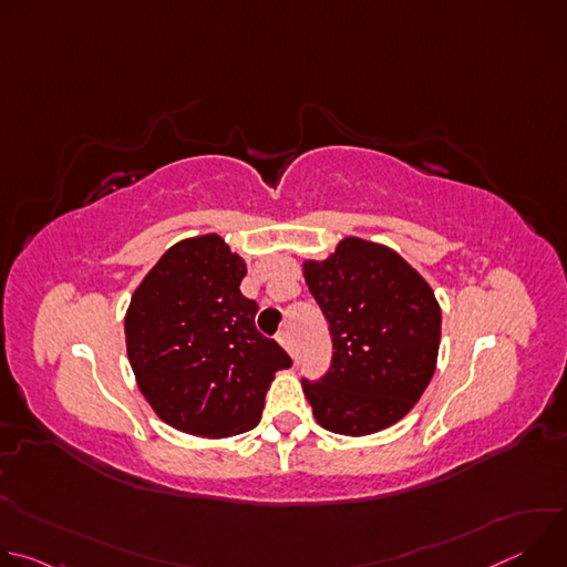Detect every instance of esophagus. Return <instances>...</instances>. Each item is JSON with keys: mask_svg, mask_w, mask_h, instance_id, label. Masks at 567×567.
<instances>
[{"mask_svg": "<svg viewBox=\"0 0 567 567\" xmlns=\"http://www.w3.org/2000/svg\"><path fill=\"white\" fill-rule=\"evenodd\" d=\"M278 343H280L289 354H293V343H291L289 332H280V334H278Z\"/></svg>", "mask_w": 567, "mask_h": 567, "instance_id": "esophagus-1", "label": "esophagus"}]
</instances>
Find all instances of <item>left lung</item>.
Returning <instances> with one entry per match:
<instances>
[{
	"instance_id": "8db88e82",
	"label": "left lung",
	"mask_w": 567,
	"mask_h": 567,
	"mask_svg": "<svg viewBox=\"0 0 567 567\" xmlns=\"http://www.w3.org/2000/svg\"><path fill=\"white\" fill-rule=\"evenodd\" d=\"M302 274L334 348L326 377L302 379L316 422L352 437L396 424L437 363L442 309L431 285L396 251L361 237L341 239L328 260H305Z\"/></svg>"
}]
</instances>
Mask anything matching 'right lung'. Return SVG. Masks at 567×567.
<instances>
[{
    "label": "right lung",
    "mask_w": 567,
    "mask_h": 567,
    "mask_svg": "<svg viewBox=\"0 0 567 567\" xmlns=\"http://www.w3.org/2000/svg\"><path fill=\"white\" fill-rule=\"evenodd\" d=\"M247 262L217 233L177 241L134 289L125 346L138 390L168 426L230 437L258 426L289 354L256 328Z\"/></svg>",
    "instance_id": "1"
}]
</instances>
